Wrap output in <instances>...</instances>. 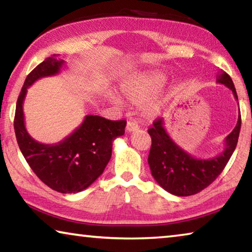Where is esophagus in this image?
<instances>
[{
    "label": "esophagus",
    "mask_w": 252,
    "mask_h": 252,
    "mask_svg": "<svg viewBox=\"0 0 252 252\" xmlns=\"http://www.w3.org/2000/svg\"><path fill=\"white\" fill-rule=\"evenodd\" d=\"M126 129L127 132H133V131L139 130V126H138V123L134 121H127Z\"/></svg>",
    "instance_id": "esophagus-1"
}]
</instances>
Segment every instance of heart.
<instances>
[{
    "instance_id": "b5f03b06",
    "label": "heart",
    "mask_w": 252,
    "mask_h": 252,
    "mask_svg": "<svg viewBox=\"0 0 252 252\" xmlns=\"http://www.w3.org/2000/svg\"><path fill=\"white\" fill-rule=\"evenodd\" d=\"M167 75L163 72H149L130 76L122 83L121 90L123 95L132 103H142L156 95L163 87ZM114 101H118L114 99ZM161 102L149 101L143 106V113L148 117H153L161 111Z\"/></svg>"
}]
</instances>
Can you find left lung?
Wrapping results in <instances>:
<instances>
[{"instance_id":"left-lung-1","label":"left lung","mask_w":252,"mask_h":252,"mask_svg":"<svg viewBox=\"0 0 252 252\" xmlns=\"http://www.w3.org/2000/svg\"><path fill=\"white\" fill-rule=\"evenodd\" d=\"M217 83L230 89L238 101L234 84L224 71L217 74ZM240 126L241 116L239 111L236 126L224 139L223 151L213 158L202 159L192 157L179 147L165 130L164 119H158L148 130L152 139L148 158L152 177L165 191L178 197H188L200 192L222 172L237 147Z\"/></svg>"}]
</instances>
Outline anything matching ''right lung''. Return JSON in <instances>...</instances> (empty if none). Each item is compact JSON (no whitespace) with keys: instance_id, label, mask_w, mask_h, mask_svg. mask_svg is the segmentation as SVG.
<instances>
[{"instance_id":"1","label":"right lung","mask_w":252,"mask_h":252,"mask_svg":"<svg viewBox=\"0 0 252 252\" xmlns=\"http://www.w3.org/2000/svg\"><path fill=\"white\" fill-rule=\"evenodd\" d=\"M64 64L53 54L27 76L16 102L14 130L21 152L40 180L58 192L76 193L103 173L112 155V142L125 134L126 121L89 114L80 126L58 143L44 144L34 140L24 122L23 102L28 89L39 79L59 74Z\"/></svg>"}]
</instances>
